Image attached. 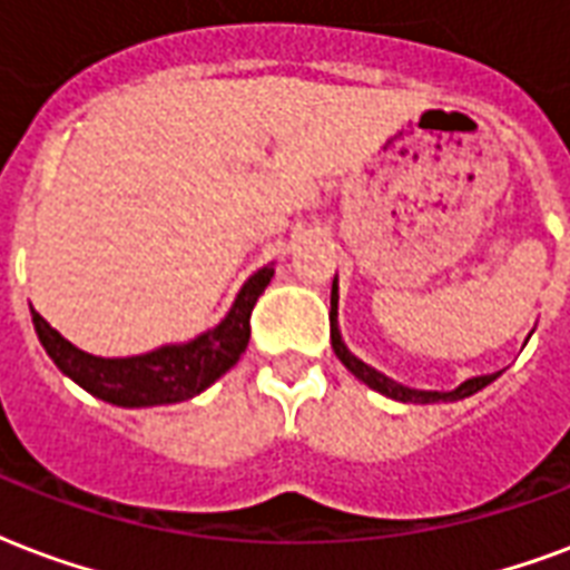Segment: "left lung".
Returning a JSON list of instances; mask_svg holds the SVG:
<instances>
[{
	"label": "left lung",
	"instance_id": "left-lung-1",
	"mask_svg": "<svg viewBox=\"0 0 570 570\" xmlns=\"http://www.w3.org/2000/svg\"><path fill=\"white\" fill-rule=\"evenodd\" d=\"M337 277L332 281V350L334 355L341 358V364L346 371L353 373L355 380H362L367 389L380 391L391 401H401V403H449V401H463V397H472L481 389H488L490 382L499 380V373H488V376H472V380L460 382L454 391H421V389H410V385H401V382H394L391 376L380 373L371 364H364L358 355L350 353V346L343 343L341 328H337Z\"/></svg>",
	"mask_w": 570,
	"mask_h": 570
}]
</instances>
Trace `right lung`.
Wrapping results in <instances>:
<instances>
[{
    "instance_id": "obj_1",
    "label": "right lung",
    "mask_w": 570,
    "mask_h": 570,
    "mask_svg": "<svg viewBox=\"0 0 570 570\" xmlns=\"http://www.w3.org/2000/svg\"><path fill=\"white\" fill-rule=\"evenodd\" d=\"M272 277H275V263L256 268L238 289L227 316L208 332L185 343H164L151 353L125 355V358H101V355L86 353L56 332L32 304L29 311H32L35 334L47 355L82 391L125 410L167 406V403H181L203 394L242 358L250 341V311L256 298L266 293Z\"/></svg>"
}]
</instances>
